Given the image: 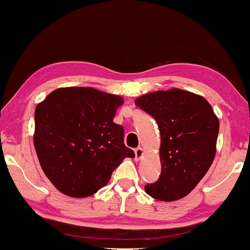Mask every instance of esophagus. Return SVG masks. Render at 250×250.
<instances>
[{"mask_svg": "<svg viewBox=\"0 0 250 250\" xmlns=\"http://www.w3.org/2000/svg\"><path fill=\"white\" fill-rule=\"evenodd\" d=\"M142 156H143V149L141 147L135 149V160H136V161H139Z\"/></svg>", "mask_w": 250, "mask_h": 250, "instance_id": "obj_1", "label": "esophagus"}]
</instances>
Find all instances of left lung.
I'll return each mask as SVG.
<instances>
[{
  "label": "left lung",
  "instance_id": "left-lung-1",
  "mask_svg": "<svg viewBox=\"0 0 250 250\" xmlns=\"http://www.w3.org/2000/svg\"><path fill=\"white\" fill-rule=\"evenodd\" d=\"M135 104L154 117L161 133V175L146 193L160 201L182 199L213 163L220 127L213 108L202 96L176 88L143 95Z\"/></svg>",
  "mask_w": 250,
  "mask_h": 250
}]
</instances>
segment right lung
<instances>
[{"mask_svg":"<svg viewBox=\"0 0 250 250\" xmlns=\"http://www.w3.org/2000/svg\"><path fill=\"white\" fill-rule=\"evenodd\" d=\"M122 97L94 88H59L35 109L34 145L45 176L63 194L87 197L104 187L125 157V130L113 122Z\"/></svg>","mask_w":250,"mask_h":250,"instance_id":"right-lung-1","label":"right lung"}]
</instances>
